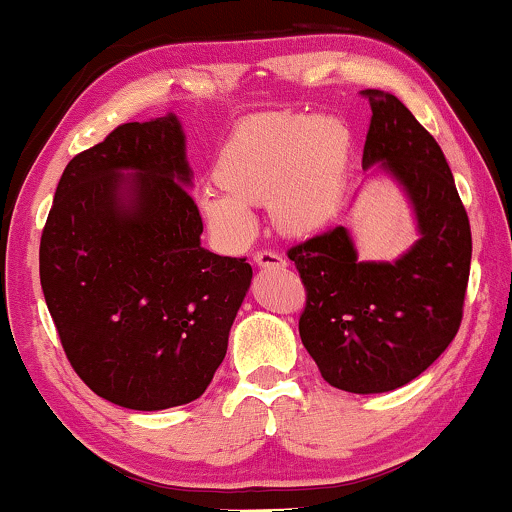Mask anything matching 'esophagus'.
<instances>
[{
	"label": "esophagus",
	"instance_id": "obj_1",
	"mask_svg": "<svg viewBox=\"0 0 512 512\" xmlns=\"http://www.w3.org/2000/svg\"><path fill=\"white\" fill-rule=\"evenodd\" d=\"M255 262H257V267H262V269L286 267V260H283V257L274 250H257L255 252Z\"/></svg>",
	"mask_w": 512,
	"mask_h": 512
}]
</instances>
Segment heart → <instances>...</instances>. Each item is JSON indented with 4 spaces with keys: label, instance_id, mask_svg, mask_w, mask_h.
Masks as SVG:
<instances>
[{
    "label": "heart",
    "instance_id": "1",
    "mask_svg": "<svg viewBox=\"0 0 512 512\" xmlns=\"http://www.w3.org/2000/svg\"><path fill=\"white\" fill-rule=\"evenodd\" d=\"M349 160L352 129L333 115L243 120L212 167L222 196L203 198L205 224L226 243H248L255 234L250 208L267 205L283 236H312L338 215Z\"/></svg>",
    "mask_w": 512,
    "mask_h": 512
}]
</instances>
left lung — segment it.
<instances>
[{
  "mask_svg": "<svg viewBox=\"0 0 512 512\" xmlns=\"http://www.w3.org/2000/svg\"><path fill=\"white\" fill-rule=\"evenodd\" d=\"M364 167L383 163L416 210L420 238L397 262H359L345 226L288 250L307 302L300 338L328 385L354 394L411 383L456 338L468 290L472 236L435 137L397 96L378 89Z\"/></svg>",
  "mask_w": 512,
  "mask_h": 512,
  "instance_id": "1",
  "label": "left lung"
}]
</instances>
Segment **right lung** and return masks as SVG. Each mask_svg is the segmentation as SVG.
I'll use <instances>...</instances> for the list:
<instances>
[{"instance_id": "1", "label": "right lung", "mask_w": 512, "mask_h": 512, "mask_svg": "<svg viewBox=\"0 0 512 512\" xmlns=\"http://www.w3.org/2000/svg\"><path fill=\"white\" fill-rule=\"evenodd\" d=\"M189 181L172 113L125 122L70 160L42 231L40 281L63 352L89 390L125 409L208 390L250 288L245 257L200 245Z\"/></svg>"}]
</instances>
